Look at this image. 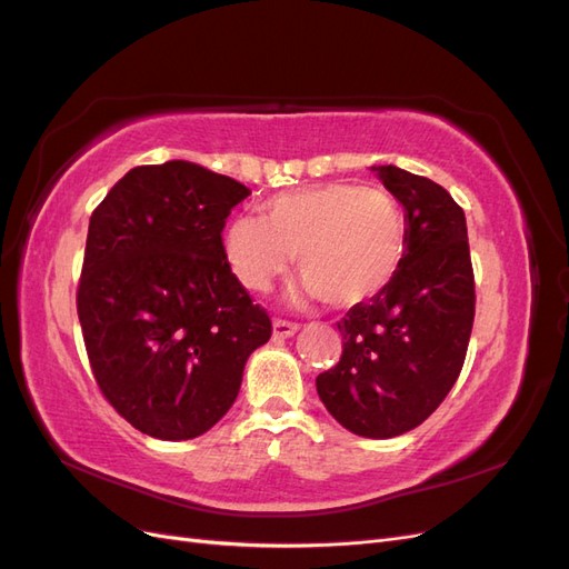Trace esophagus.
I'll return each mask as SVG.
<instances>
[{
	"instance_id": "34e87169",
	"label": "esophagus",
	"mask_w": 569,
	"mask_h": 569,
	"mask_svg": "<svg viewBox=\"0 0 569 569\" xmlns=\"http://www.w3.org/2000/svg\"><path fill=\"white\" fill-rule=\"evenodd\" d=\"M299 330V325L297 322H289V320H274L272 322V337L274 339H287V337H291Z\"/></svg>"
}]
</instances>
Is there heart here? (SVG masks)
I'll use <instances>...</instances> for the list:
<instances>
[{
  "mask_svg": "<svg viewBox=\"0 0 569 569\" xmlns=\"http://www.w3.org/2000/svg\"><path fill=\"white\" fill-rule=\"evenodd\" d=\"M406 253L403 213L385 189L330 182L270 199L261 216H237L226 256L247 289L266 291L289 268L301 289L330 306L363 303L393 280Z\"/></svg>",
  "mask_w": 569,
  "mask_h": 569,
  "instance_id": "obj_1",
  "label": "heart"
}]
</instances>
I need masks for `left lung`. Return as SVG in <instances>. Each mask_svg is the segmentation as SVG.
<instances>
[{
  "mask_svg": "<svg viewBox=\"0 0 569 569\" xmlns=\"http://www.w3.org/2000/svg\"><path fill=\"white\" fill-rule=\"evenodd\" d=\"M372 170L406 209V253L380 295L337 322L341 358L316 387L349 432L391 439L422 425L456 385L475 322V272L453 197L396 166Z\"/></svg>",
  "mask_w": 569,
  "mask_h": 569,
  "instance_id": "1",
  "label": "left lung"
}]
</instances>
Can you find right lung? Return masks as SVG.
Segmentation results:
<instances>
[{
    "instance_id": "obj_1",
    "label": "right lung",
    "mask_w": 569,
    "mask_h": 569,
    "mask_svg": "<svg viewBox=\"0 0 569 569\" xmlns=\"http://www.w3.org/2000/svg\"><path fill=\"white\" fill-rule=\"evenodd\" d=\"M249 194L168 161L132 168L92 211L76 299L84 349L104 399L153 439L211 429L272 335L222 247L230 211Z\"/></svg>"
}]
</instances>
